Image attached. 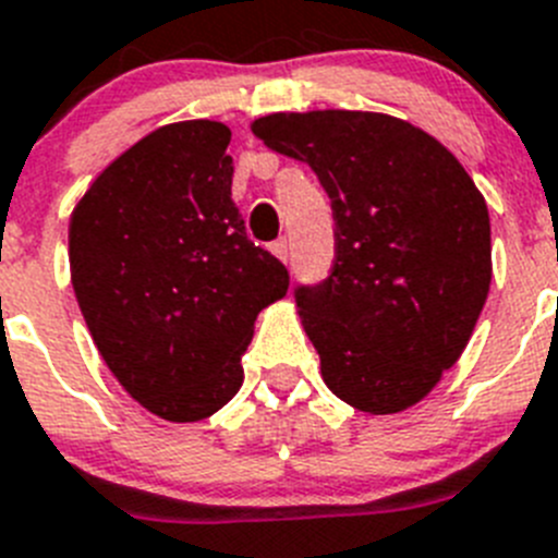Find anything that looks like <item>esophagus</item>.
<instances>
[{
  "mask_svg": "<svg viewBox=\"0 0 558 558\" xmlns=\"http://www.w3.org/2000/svg\"><path fill=\"white\" fill-rule=\"evenodd\" d=\"M272 252H275V255H278V258L283 260V264H286V260H289V241H286V239L275 241V244H272Z\"/></svg>",
  "mask_w": 558,
  "mask_h": 558,
  "instance_id": "obj_1",
  "label": "esophagus"
}]
</instances>
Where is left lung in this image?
Segmentation results:
<instances>
[{
  "mask_svg": "<svg viewBox=\"0 0 558 558\" xmlns=\"http://www.w3.org/2000/svg\"><path fill=\"white\" fill-rule=\"evenodd\" d=\"M252 134L306 162L331 198V275L294 289L323 381L371 415L418 404L488 298L483 193L433 134L379 111H278Z\"/></svg>",
  "mask_w": 558,
  "mask_h": 558,
  "instance_id": "obj_1",
  "label": "left lung"
}]
</instances>
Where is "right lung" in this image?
I'll return each instance as SVG.
<instances>
[{
	"instance_id": "add662e5",
	"label": "right lung",
	"mask_w": 558,
	"mask_h": 558,
	"mask_svg": "<svg viewBox=\"0 0 558 558\" xmlns=\"http://www.w3.org/2000/svg\"><path fill=\"white\" fill-rule=\"evenodd\" d=\"M230 129L162 125L100 173L70 219V272L100 356L145 410L202 421L239 393L260 308L289 289L232 202Z\"/></svg>"
}]
</instances>
